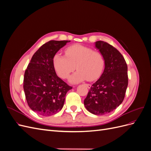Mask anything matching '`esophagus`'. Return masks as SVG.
Instances as JSON below:
<instances>
[{
	"label": "esophagus",
	"mask_w": 151,
	"mask_h": 151,
	"mask_svg": "<svg viewBox=\"0 0 151 151\" xmlns=\"http://www.w3.org/2000/svg\"><path fill=\"white\" fill-rule=\"evenodd\" d=\"M84 85L87 87V88H89H89H91V84H85Z\"/></svg>",
	"instance_id": "1"
}]
</instances>
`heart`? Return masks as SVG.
<instances>
[{
  "mask_svg": "<svg viewBox=\"0 0 151 151\" xmlns=\"http://www.w3.org/2000/svg\"><path fill=\"white\" fill-rule=\"evenodd\" d=\"M65 55L62 56L57 53L53 58L55 70L61 78L67 79L76 69V66L77 70L70 78L72 83L87 79L94 81L102 74L105 59L101 52L81 45H72L65 48Z\"/></svg>",
  "mask_w": 151,
  "mask_h": 151,
  "instance_id": "obj_1",
  "label": "heart"
}]
</instances>
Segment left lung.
Returning <instances> with one entry per match:
<instances>
[{
	"instance_id": "left-lung-1",
	"label": "left lung",
	"mask_w": 151,
	"mask_h": 151,
	"mask_svg": "<svg viewBox=\"0 0 151 151\" xmlns=\"http://www.w3.org/2000/svg\"><path fill=\"white\" fill-rule=\"evenodd\" d=\"M95 47L104 57V70L91 87L84 104L90 113L103 115L115 109L124 99L128 86V68L124 57L112 45L98 41Z\"/></svg>"
}]
</instances>
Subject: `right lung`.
Instances as JSON below:
<instances>
[{"label":"right lung","instance_id":"add662e5","mask_svg":"<svg viewBox=\"0 0 151 151\" xmlns=\"http://www.w3.org/2000/svg\"><path fill=\"white\" fill-rule=\"evenodd\" d=\"M69 42L51 40L43 44L25 70L23 88L27 103L40 115L48 116L60 111L67 91L72 88L57 76L53 65L55 55Z\"/></svg>","mask_w":151,"mask_h":151}]
</instances>
